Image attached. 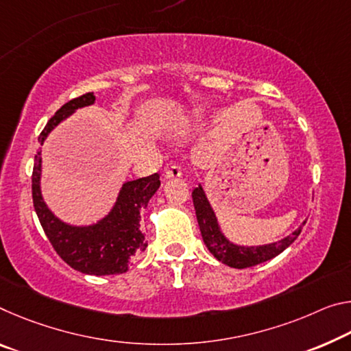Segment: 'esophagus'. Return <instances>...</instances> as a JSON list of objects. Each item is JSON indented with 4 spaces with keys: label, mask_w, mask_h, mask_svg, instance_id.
<instances>
[{
    "label": "esophagus",
    "mask_w": 351,
    "mask_h": 351,
    "mask_svg": "<svg viewBox=\"0 0 351 351\" xmlns=\"http://www.w3.org/2000/svg\"><path fill=\"white\" fill-rule=\"evenodd\" d=\"M182 175V170L180 165H171L170 169L165 170L164 173V180H176V178H180Z\"/></svg>",
    "instance_id": "obj_1"
}]
</instances>
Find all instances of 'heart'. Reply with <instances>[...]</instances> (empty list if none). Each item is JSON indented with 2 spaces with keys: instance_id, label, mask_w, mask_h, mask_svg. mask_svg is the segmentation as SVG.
I'll return each instance as SVG.
<instances>
[{
  "instance_id": "heart-1",
  "label": "heart",
  "mask_w": 351,
  "mask_h": 351,
  "mask_svg": "<svg viewBox=\"0 0 351 351\" xmlns=\"http://www.w3.org/2000/svg\"><path fill=\"white\" fill-rule=\"evenodd\" d=\"M206 114V106L203 104H191L187 108L181 109L164 126V137L165 138H178L191 132L199 125Z\"/></svg>"
}]
</instances>
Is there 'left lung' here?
Here are the masks:
<instances>
[{
    "label": "left lung",
    "instance_id": "1",
    "mask_svg": "<svg viewBox=\"0 0 351 351\" xmlns=\"http://www.w3.org/2000/svg\"><path fill=\"white\" fill-rule=\"evenodd\" d=\"M192 199L193 206H195L198 226L199 231H202L204 245L208 247V250L214 254V258L217 261H220L221 264H225L228 267H232V269H247V267H253L263 264L265 261L274 259L275 256L285 252L289 245H292L293 241H295L300 232H302L303 225L306 223V221H303L292 234L286 236L285 239H281V241L278 242L256 247L239 245V243L231 242L230 239L223 234L213 206H210L208 197H206L202 184H198V187L193 189Z\"/></svg>",
    "mask_w": 351,
    "mask_h": 351
}]
</instances>
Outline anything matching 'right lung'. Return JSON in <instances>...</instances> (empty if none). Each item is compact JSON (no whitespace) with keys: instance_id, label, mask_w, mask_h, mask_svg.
Instances as JSON below:
<instances>
[{"instance_id":"1","label":"right lung","mask_w":351,"mask_h":351,"mask_svg":"<svg viewBox=\"0 0 351 351\" xmlns=\"http://www.w3.org/2000/svg\"><path fill=\"white\" fill-rule=\"evenodd\" d=\"M93 103L95 95L92 92L65 103L43 128L38 137L40 145L47 141L49 132L75 114L76 109ZM40 182L42 148L36 154L32 170L34 209L53 248L71 269L95 276L125 274L132 259L138 253L145 252L148 242L141 226V214L160 186L158 173L126 181L120 189L112 209L92 225H70L60 220L43 199Z\"/></svg>"}]
</instances>
